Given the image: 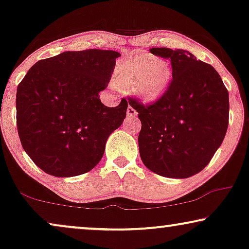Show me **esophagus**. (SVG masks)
Segmentation results:
<instances>
[{
    "mask_svg": "<svg viewBox=\"0 0 249 249\" xmlns=\"http://www.w3.org/2000/svg\"><path fill=\"white\" fill-rule=\"evenodd\" d=\"M127 117L128 118L137 117V111H136L132 107H130V105H129L128 108H127Z\"/></svg>",
    "mask_w": 249,
    "mask_h": 249,
    "instance_id": "obj_1",
    "label": "esophagus"
}]
</instances>
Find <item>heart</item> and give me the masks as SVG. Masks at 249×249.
Returning <instances> with one entry per match:
<instances>
[{
	"instance_id": "heart-1",
	"label": "heart",
	"mask_w": 249,
	"mask_h": 249,
	"mask_svg": "<svg viewBox=\"0 0 249 249\" xmlns=\"http://www.w3.org/2000/svg\"><path fill=\"white\" fill-rule=\"evenodd\" d=\"M169 62H159L148 55H141L119 71L115 84L122 88L135 87V91L146 101H156L164 94L171 80Z\"/></svg>"
}]
</instances>
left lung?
<instances>
[{"label":"left lung","mask_w":249,"mask_h":249,"mask_svg":"<svg viewBox=\"0 0 249 249\" xmlns=\"http://www.w3.org/2000/svg\"><path fill=\"white\" fill-rule=\"evenodd\" d=\"M149 52L170 59L172 80L155 103L129 100L142 121L139 154L156 175L189 178L209 164L222 144L229 93L216 70L188 51L154 47Z\"/></svg>","instance_id":"left-lung-1"}]
</instances>
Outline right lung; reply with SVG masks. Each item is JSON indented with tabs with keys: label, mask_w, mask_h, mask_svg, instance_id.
<instances>
[{
	"label": "right lung",
	"mask_w": 249,
	"mask_h": 249,
	"mask_svg": "<svg viewBox=\"0 0 249 249\" xmlns=\"http://www.w3.org/2000/svg\"><path fill=\"white\" fill-rule=\"evenodd\" d=\"M120 53L108 50L63 52L39 60L17 88L20 142L44 172L68 178L90 171L105 144L124 122L128 102L115 107L100 100Z\"/></svg>",
	"instance_id": "obj_1"
}]
</instances>
